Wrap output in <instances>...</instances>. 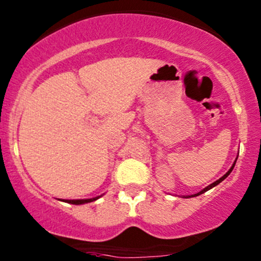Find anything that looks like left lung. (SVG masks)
Here are the masks:
<instances>
[{"label":"left lung","mask_w":261,"mask_h":261,"mask_svg":"<svg viewBox=\"0 0 261 261\" xmlns=\"http://www.w3.org/2000/svg\"><path fill=\"white\" fill-rule=\"evenodd\" d=\"M237 161V160H236ZM234 164H236V162H234V163H233V166L232 167H230V169L228 170V172H227L226 173V174H224L223 176H222V178H220V179H218V180H216V181H215V182H212V184L211 185H208V187L207 188H205V189H203V190H201V191H200V193H197V194H195V195H191V196H199V195H201V194H203V193H205V191H207V190H210V189H212V188H214V187H216V185L217 184H220V182L221 181H222V180H224V179H226L227 178V176H228L229 175V173L230 172H232V170H233V168H234ZM191 196H189V197H191Z\"/></svg>","instance_id":"obj_1"}]
</instances>
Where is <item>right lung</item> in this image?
<instances>
[{
  "instance_id": "right-lung-1",
  "label": "right lung",
  "mask_w": 261,
  "mask_h": 261,
  "mask_svg": "<svg viewBox=\"0 0 261 261\" xmlns=\"http://www.w3.org/2000/svg\"><path fill=\"white\" fill-rule=\"evenodd\" d=\"M98 197H93V199H85V200H66V202L73 203V205H81V203H87V202L94 201V200H97Z\"/></svg>"
}]
</instances>
